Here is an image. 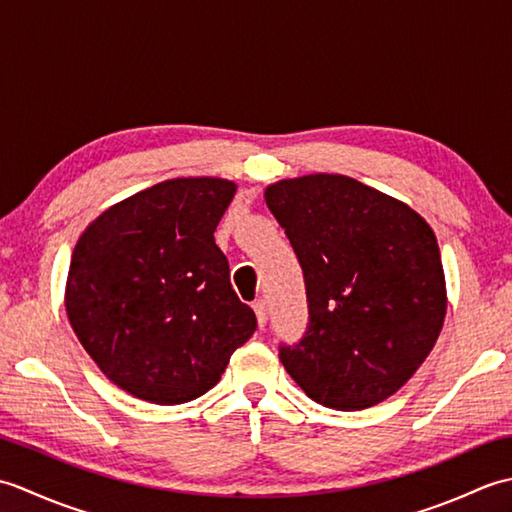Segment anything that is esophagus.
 Instances as JSON below:
<instances>
[{
	"label": "esophagus",
	"mask_w": 512,
	"mask_h": 512,
	"mask_svg": "<svg viewBox=\"0 0 512 512\" xmlns=\"http://www.w3.org/2000/svg\"><path fill=\"white\" fill-rule=\"evenodd\" d=\"M253 310H255V314H257L259 328H264L266 321H268V306H266V301H264V299H257V301L253 303Z\"/></svg>",
	"instance_id": "34e87169"
}]
</instances>
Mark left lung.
Wrapping results in <instances>:
<instances>
[{
	"instance_id": "1",
	"label": "left lung",
	"mask_w": 512,
	"mask_h": 512,
	"mask_svg": "<svg viewBox=\"0 0 512 512\" xmlns=\"http://www.w3.org/2000/svg\"><path fill=\"white\" fill-rule=\"evenodd\" d=\"M264 198L306 279L310 323L297 345L281 347L286 372L339 411L394 396L447 317L436 233L409 204L341 173L279 180Z\"/></svg>"
}]
</instances>
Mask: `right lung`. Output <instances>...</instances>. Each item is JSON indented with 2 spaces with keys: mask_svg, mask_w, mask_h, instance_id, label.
<instances>
[{
  "mask_svg": "<svg viewBox=\"0 0 512 512\" xmlns=\"http://www.w3.org/2000/svg\"><path fill=\"white\" fill-rule=\"evenodd\" d=\"M235 191L211 176L158 182L105 209L72 250V330L134 398L180 405L206 394L257 328L213 237Z\"/></svg>",
  "mask_w": 512,
  "mask_h": 512,
  "instance_id": "obj_1",
  "label": "right lung"
}]
</instances>
